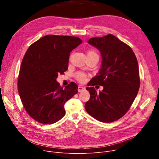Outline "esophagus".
Wrapping results in <instances>:
<instances>
[{"mask_svg":"<svg viewBox=\"0 0 159 159\" xmlns=\"http://www.w3.org/2000/svg\"><path fill=\"white\" fill-rule=\"evenodd\" d=\"M85 89V88L84 87H81V86H79L78 87V91L79 92H82L83 90H84Z\"/></svg>","mask_w":159,"mask_h":159,"instance_id":"esophagus-1","label":"esophagus"}]
</instances>
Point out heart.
<instances>
[{"label":"heart","mask_w":159,"mask_h":159,"mask_svg":"<svg viewBox=\"0 0 159 159\" xmlns=\"http://www.w3.org/2000/svg\"><path fill=\"white\" fill-rule=\"evenodd\" d=\"M98 55V54L96 53V52L94 50H89V51L87 52V55ZM75 77H76V79H77L79 81L82 82V81L84 80L85 75V74H84V73H82V72H78V73L76 74Z\"/></svg>","instance_id":"b5f03b06"}]
</instances>
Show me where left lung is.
I'll list each match as a JSON object with an SVG mask.
<instances>
[{
	"label": "left lung",
	"mask_w": 159,
	"mask_h": 159,
	"mask_svg": "<svg viewBox=\"0 0 159 159\" xmlns=\"http://www.w3.org/2000/svg\"><path fill=\"white\" fill-rule=\"evenodd\" d=\"M87 43L99 50L101 67L89 85L103 86L98 93L87 87L90 99L85 104L87 113L96 120L111 123L123 117L128 111L140 87L137 59L128 44L111 34L92 38Z\"/></svg>",
	"instance_id": "1"
}]
</instances>
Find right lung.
I'll return each instance as SVG.
<instances>
[{
	"label": "right lung",
	"instance_id": "add662e5",
	"mask_svg": "<svg viewBox=\"0 0 159 159\" xmlns=\"http://www.w3.org/2000/svg\"><path fill=\"white\" fill-rule=\"evenodd\" d=\"M82 43L78 37L47 35L28 49L17 87L24 107L35 121L50 125L64 116V104L77 93L78 85L71 82L63 88L57 79L67 70L70 52Z\"/></svg>",
	"mask_w": 159,
	"mask_h": 159
}]
</instances>
